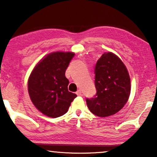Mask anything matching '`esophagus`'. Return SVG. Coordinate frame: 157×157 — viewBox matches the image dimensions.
<instances>
[{"label":"esophagus","instance_id":"1","mask_svg":"<svg viewBox=\"0 0 157 157\" xmlns=\"http://www.w3.org/2000/svg\"><path fill=\"white\" fill-rule=\"evenodd\" d=\"M76 94H77V95H78V96H81L82 94V90H78V91H77V92H76Z\"/></svg>","mask_w":157,"mask_h":157}]
</instances>
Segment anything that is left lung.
<instances>
[{
  "label": "left lung",
  "mask_w": 157,
  "mask_h": 157,
  "mask_svg": "<svg viewBox=\"0 0 157 157\" xmlns=\"http://www.w3.org/2000/svg\"><path fill=\"white\" fill-rule=\"evenodd\" d=\"M96 98L87 99V107L94 115L106 117L121 110L129 100L131 80L120 57L105 52L95 66Z\"/></svg>",
  "instance_id": "left-lung-1"
}]
</instances>
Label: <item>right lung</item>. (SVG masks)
Returning a JSON list of instances; mask_svg holds the SVG:
<instances>
[{
    "instance_id": "add662e5",
    "label": "right lung",
    "mask_w": 157,
    "mask_h": 157,
    "mask_svg": "<svg viewBox=\"0 0 157 157\" xmlns=\"http://www.w3.org/2000/svg\"><path fill=\"white\" fill-rule=\"evenodd\" d=\"M72 52L56 51L42 58L28 81L30 98L44 115L56 118L67 113L77 94L68 91L65 71L74 57Z\"/></svg>"
}]
</instances>
